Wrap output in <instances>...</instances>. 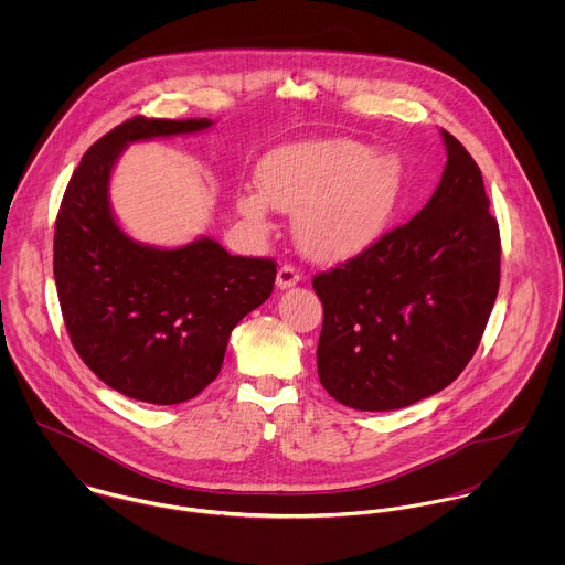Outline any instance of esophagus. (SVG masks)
Returning a JSON list of instances; mask_svg holds the SVG:
<instances>
[{
  "mask_svg": "<svg viewBox=\"0 0 565 565\" xmlns=\"http://www.w3.org/2000/svg\"><path fill=\"white\" fill-rule=\"evenodd\" d=\"M298 282H300V271H298L296 267L282 265V267L278 269V276H276L278 289H291V287H296Z\"/></svg>",
  "mask_w": 565,
  "mask_h": 565,
  "instance_id": "esophagus-1",
  "label": "esophagus"
}]
</instances>
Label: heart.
Here are the masks:
<instances>
[{"mask_svg": "<svg viewBox=\"0 0 565 565\" xmlns=\"http://www.w3.org/2000/svg\"><path fill=\"white\" fill-rule=\"evenodd\" d=\"M258 189H243L237 211L258 231L271 206L294 213V237L313 260L354 258L379 242L403 202L406 169L390 150L341 139H305L269 150L256 164Z\"/></svg>", "mask_w": 565, "mask_h": 565, "instance_id": "1", "label": "heart"}]
</instances>
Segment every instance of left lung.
Segmentation results:
<instances>
[{
  "label": "left lung",
  "mask_w": 565,
  "mask_h": 565,
  "mask_svg": "<svg viewBox=\"0 0 565 565\" xmlns=\"http://www.w3.org/2000/svg\"><path fill=\"white\" fill-rule=\"evenodd\" d=\"M426 206L370 249L322 271L318 374L337 403L394 411L448 387L475 356L500 285V233L483 175L446 130Z\"/></svg>",
  "instance_id": "8db88e82"
}]
</instances>
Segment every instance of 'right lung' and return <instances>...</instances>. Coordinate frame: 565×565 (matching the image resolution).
Masks as SVG:
<instances>
[{"instance_id":"1","label":"right lung","mask_w":565,"mask_h":565,"mask_svg":"<svg viewBox=\"0 0 565 565\" xmlns=\"http://www.w3.org/2000/svg\"><path fill=\"white\" fill-rule=\"evenodd\" d=\"M211 126L124 121L86 150L56 217L54 278L72 343L99 381L141 403H186L211 385L233 328L274 289L271 258L233 256L211 237L135 242L113 215L110 173L130 143Z\"/></svg>"}]
</instances>
